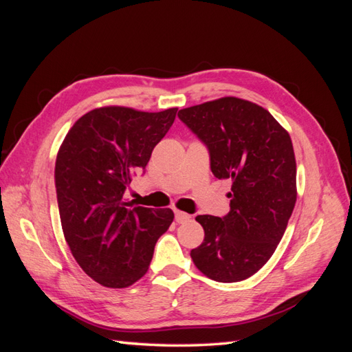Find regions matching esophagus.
I'll return each instance as SVG.
<instances>
[{"label": "esophagus", "mask_w": 352, "mask_h": 352, "mask_svg": "<svg viewBox=\"0 0 352 352\" xmlns=\"http://www.w3.org/2000/svg\"><path fill=\"white\" fill-rule=\"evenodd\" d=\"M190 218H192V216H190V214H188V213H184V212H180V210H175V221H177L178 223H184V222H189V221H190Z\"/></svg>", "instance_id": "obj_1"}]
</instances>
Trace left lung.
<instances>
[{
    "instance_id": "obj_1",
    "label": "left lung",
    "mask_w": 352,
    "mask_h": 352,
    "mask_svg": "<svg viewBox=\"0 0 352 352\" xmlns=\"http://www.w3.org/2000/svg\"><path fill=\"white\" fill-rule=\"evenodd\" d=\"M210 155L216 178H230V212L199 214L204 242L190 251L208 278L236 283L271 258L296 203V162L289 133L257 104L226 96L178 111Z\"/></svg>"
}]
</instances>
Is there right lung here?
<instances>
[{"label": "right lung", "instance_id": "obj_1", "mask_svg": "<svg viewBox=\"0 0 352 352\" xmlns=\"http://www.w3.org/2000/svg\"><path fill=\"white\" fill-rule=\"evenodd\" d=\"M175 115L177 109H95L72 125L58 149L54 180L63 234L81 269L102 286L122 289L142 278L174 221L170 208L133 207L124 193Z\"/></svg>", "mask_w": 352, "mask_h": 352}]
</instances>
